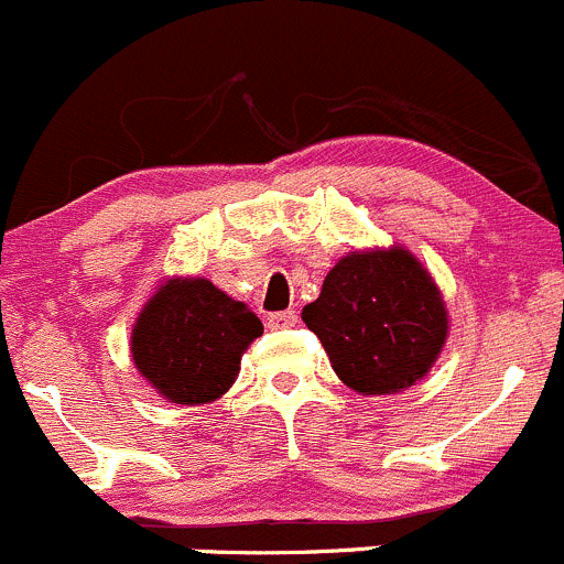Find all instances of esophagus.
<instances>
[{
  "label": "esophagus",
  "mask_w": 564,
  "mask_h": 564,
  "mask_svg": "<svg viewBox=\"0 0 564 564\" xmlns=\"http://www.w3.org/2000/svg\"><path fill=\"white\" fill-rule=\"evenodd\" d=\"M299 323V315H295L293 310H284V312H274V315H269V328H293V325Z\"/></svg>",
  "instance_id": "1"
}]
</instances>
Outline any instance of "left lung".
<instances>
[{"label":"left lung","mask_w":564,"mask_h":564,"mask_svg":"<svg viewBox=\"0 0 564 564\" xmlns=\"http://www.w3.org/2000/svg\"><path fill=\"white\" fill-rule=\"evenodd\" d=\"M301 321L317 334L336 377L364 397L415 386L448 339L443 293L404 247L345 254Z\"/></svg>","instance_id":"1"}]
</instances>
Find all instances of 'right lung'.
Wrapping results in <instances>:
<instances>
[{"mask_svg":"<svg viewBox=\"0 0 564 564\" xmlns=\"http://www.w3.org/2000/svg\"><path fill=\"white\" fill-rule=\"evenodd\" d=\"M263 323L200 276L156 288L132 325V364L173 404H208L236 382L241 356Z\"/></svg>","mask_w":564,"mask_h":564,"instance_id":"add662e5","label":"right lung"}]
</instances>
